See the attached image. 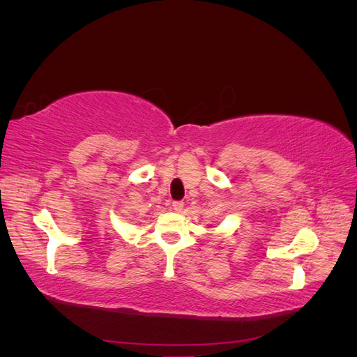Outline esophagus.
I'll use <instances>...</instances> for the list:
<instances>
[{
  "instance_id": "34e87169",
  "label": "esophagus",
  "mask_w": 357,
  "mask_h": 357,
  "mask_svg": "<svg viewBox=\"0 0 357 357\" xmlns=\"http://www.w3.org/2000/svg\"><path fill=\"white\" fill-rule=\"evenodd\" d=\"M183 207H185V202H183V201H174V202H172V210L177 211V213L181 211Z\"/></svg>"
}]
</instances>
